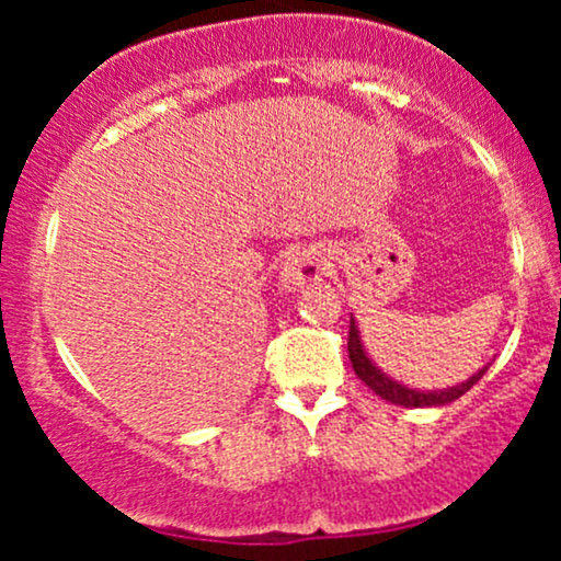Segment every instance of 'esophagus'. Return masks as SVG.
<instances>
[{"label": "esophagus", "mask_w": 561, "mask_h": 561, "mask_svg": "<svg viewBox=\"0 0 561 561\" xmlns=\"http://www.w3.org/2000/svg\"><path fill=\"white\" fill-rule=\"evenodd\" d=\"M327 268H330V263L313 244L293 250L285 259V266H282V287L295 289L308 285V282H319L327 274Z\"/></svg>", "instance_id": "obj_1"}]
</instances>
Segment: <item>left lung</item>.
Returning a JSON list of instances; mask_svg holds the SVG:
<instances>
[{
	"label": "left lung",
	"instance_id": "left-lung-1",
	"mask_svg": "<svg viewBox=\"0 0 561 561\" xmlns=\"http://www.w3.org/2000/svg\"><path fill=\"white\" fill-rule=\"evenodd\" d=\"M347 356H351L353 371H356V377L362 379L364 385H369V388L375 390L379 398H385V401L405 405V409H427V405H446L450 401H456V398L465 396L474 382H480L482 375L488 371V366H482V369L474 371V375L465 379V382L454 385V388H446V390L405 388V385L385 375V371L371 362L369 353H366V347L362 343V332H358V324L353 317H351V332H347Z\"/></svg>",
	"mask_w": 561,
	"mask_h": 561
}]
</instances>
